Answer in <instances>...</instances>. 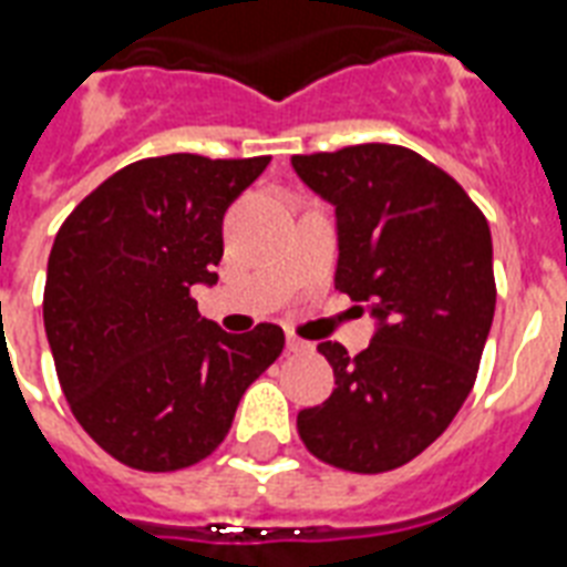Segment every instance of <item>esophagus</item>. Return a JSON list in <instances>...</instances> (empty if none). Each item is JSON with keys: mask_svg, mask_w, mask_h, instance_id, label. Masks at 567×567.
I'll return each mask as SVG.
<instances>
[{"mask_svg": "<svg viewBox=\"0 0 567 567\" xmlns=\"http://www.w3.org/2000/svg\"><path fill=\"white\" fill-rule=\"evenodd\" d=\"M285 347H288V353H309L311 350L309 341H302V338L291 336V332L285 336Z\"/></svg>", "mask_w": 567, "mask_h": 567, "instance_id": "obj_1", "label": "esophagus"}]
</instances>
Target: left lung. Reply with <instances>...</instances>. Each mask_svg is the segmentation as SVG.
Masks as SVG:
<instances>
[{"label":"left lung","mask_w":567,"mask_h":567,"mask_svg":"<svg viewBox=\"0 0 567 567\" xmlns=\"http://www.w3.org/2000/svg\"><path fill=\"white\" fill-rule=\"evenodd\" d=\"M302 185L336 208V288L377 323L350 355L318 350L336 391L297 414L309 453L382 474L412 462L471 394L494 320L492 231L456 179L394 144L293 155Z\"/></svg>","instance_id":"obj_1"}]
</instances>
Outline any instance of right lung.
<instances>
[{"mask_svg":"<svg viewBox=\"0 0 567 567\" xmlns=\"http://www.w3.org/2000/svg\"><path fill=\"white\" fill-rule=\"evenodd\" d=\"M270 164L176 153L117 171L58 229L43 327L58 382L82 430L137 471H179L212 453L240 396L282 353L258 323L229 336L199 318L212 288L223 214Z\"/></svg>","mask_w":567,"mask_h":567,"instance_id":"obj_1","label":"right lung"}]
</instances>
